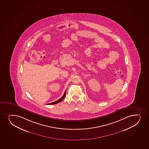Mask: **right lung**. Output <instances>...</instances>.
<instances>
[{
	"label": "right lung",
	"mask_w": 149,
	"mask_h": 149,
	"mask_svg": "<svg viewBox=\"0 0 149 149\" xmlns=\"http://www.w3.org/2000/svg\"><path fill=\"white\" fill-rule=\"evenodd\" d=\"M65 96H66V91H65V92L64 93V94H63V96H62V97L60 99H58V100H56V101H55V102H54L51 103H48V104H47V105L55 104H56V103H58L61 102V101L65 98Z\"/></svg>",
	"instance_id": "add662e5"
}]
</instances>
